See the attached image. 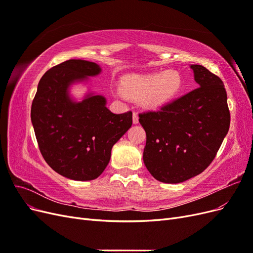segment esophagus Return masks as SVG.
<instances>
[{"label": "esophagus", "mask_w": 253, "mask_h": 253, "mask_svg": "<svg viewBox=\"0 0 253 253\" xmlns=\"http://www.w3.org/2000/svg\"><path fill=\"white\" fill-rule=\"evenodd\" d=\"M139 122V119H138V115H137L136 113H133V124L134 125H137Z\"/></svg>", "instance_id": "obj_1"}]
</instances>
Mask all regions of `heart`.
<instances>
[{
    "mask_svg": "<svg viewBox=\"0 0 253 253\" xmlns=\"http://www.w3.org/2000/svg\"><path fill=\"white\" fill-rule=\"evenodd\" d=\"M182 84L181 74L175 70L134 75L122 80V93L133 99H143L148 108L156 110L177 97Z\"/></svg>",
    "mask_w": 253,
    "mask_h": 253,
    "instance_id": "1",
    "label": "heart"
}]
</instances>
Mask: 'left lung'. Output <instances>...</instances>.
Wrapping results in <instances>:
<instances>
[{
	"label": "left lung",
	"mask_w": 253,
	"mask_h": 253,
	"mask_svg": "<svg viewBox=\"0 0 253 253\" xmlns=\"http://www.w3.org/2000/svg\"><path fill=\"white\" fill-rule=\"evenodd\" d=\"M196 89L139 115L147 133L143 163L155 179L186 181L201 174L215 157L230 126L224 83L203 65H190Z\"/></svg>",
	"instance_id": "obj_1"
}]
</instances>
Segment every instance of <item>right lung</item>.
I'll return each instance as SVG.
<instances>
[{
  "label": "right lung",
  "instance_id": "1",
  "mask_svg": "<svg viewBox=\"0 0 253 253\" xmlns=\"http://www.w3.org/2000/svg\"><path fill=\"white\" fill-rule=\"evenodd\" d=\"M95 62L72 59L51 67L38 84L32 104L33 126L45 162L73 180H93L109 165L113 145L132 126V112L114 114L102 95L88 91L80 101L74 84L101 73Z\"/></svg>",
  "mask_w": 253,
  "mask_h": 253
}]
</instances>
